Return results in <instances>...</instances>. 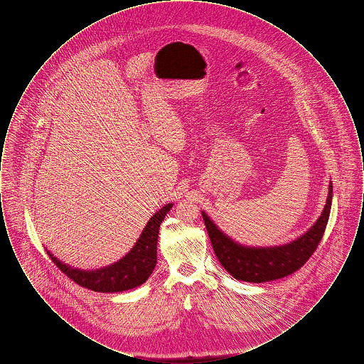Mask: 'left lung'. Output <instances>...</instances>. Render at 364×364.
<instances>
[{"label": "left lung", "mask_w": 364, "mask_h": 364, "mask_svg": "<svg viewBox=\"0 0 364 364\" xmlns=\"http://www.w3.org/2000/svg\"><path fill=\"white\" fill-rule=\"evenodd\" d=\"M331 198L333 186L330 183L326 205L316 223L294 242L274 247L242 245L218 229L205 211H202V217L213 250L226 272L236 279L258 284L287 277L310 259L328 225Z\"/></svg>", "instance_id": "obj_1"}]
</instances>
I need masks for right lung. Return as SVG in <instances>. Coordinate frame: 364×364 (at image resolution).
Instances as JSON below:
<instances>
[{
    "label": "right lung",
    "instance_id": "obj_1",
    "mask_svg": "<svg viewBox=\"0 0 364 364\" xmlns=\"http://www.w3.org/2000/svg\"><path fill=\"white\" fill-rule=\"evenodd\" d=\"M172 203L158 210L156 214L149 220L147 225L144 226L138 242H135L134 248L122 259L113 264H109L98 270H80L75 269L63 263L61 260L53 257L48 251L50 259L54 264L68 277L85 287L87 289L95 292H122L128 289H134L143 282L147 281L153 273L156 263V242L159 225L164 221L168 211L172 208Z\"/></svg>",
    "mask_w": 364,
    "mask_h": 364
}]
</instances>
